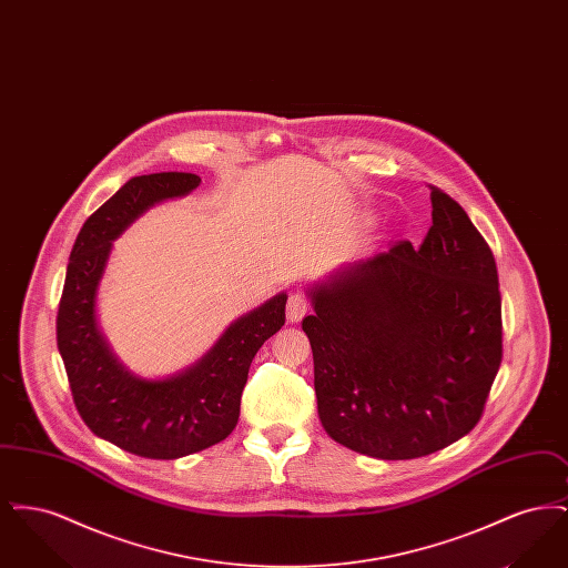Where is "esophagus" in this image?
I'll return each instance as SVG.
<instances>
[{"label":"esophagus","mask_w":568,"mask_h":568,"mask_svg":"<svg viewBox=\"0 0 568 568\" xmlns=\"http://www.w3.org/2000/svg\"><path fill=\"white\" fill-rule=\"evenodd\" d=\"M308 311H311V302H308V297L304 296V294L296 292V294L287 297V320L292 324H297Z\"/></svg>","instance_id":"esophagus-1"}]
</instances>
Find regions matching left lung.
Here are the masks:
<instances>
[{"mask_svg":"<svg viewBox=\"0 0 568 568\" xmlns=\"http://www.w3.org/2000/svg\"><path fill=\"white\" fill-rule=\"evenodd\" d=\"M413 248L349 264L308 290L302 320L325 433L357 454L413 459L470 433L503 362L498 271L454 197L430 187Z\"/></svg>","mask_w":568,"mask_h":568,"instance_id":"left-lung-1","label":"left lung"}]
</instances>
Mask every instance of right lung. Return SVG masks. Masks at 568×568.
Wrapping results in <instances>:
<instances>
[{
    "instance_id": "add662e5",
    "label": "right lung",
    "mask_w": 568,
    "mask_h": 568,
    "mask_svg": "<svg viewBox=\"0 0 568 568\" xmlns=\"http://www.w3.org/2000/svg\"><path fill=\"white\" fill-rule=\"evenodd\" d=\"M197 185L200 176L191 172L130 179L84 221L59 302L57 347L82 422L140 458H183L232 433L248 366L285 324L287 294H278L230 324L193 366L165 378L138 377L110 349L98 325L95 300L112 241L153 204L187 195Z\"/></svg>"
}]
</instances>
